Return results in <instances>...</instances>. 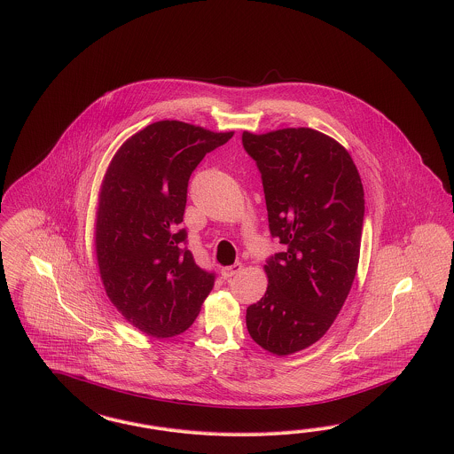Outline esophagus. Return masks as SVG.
Returning <instances> with one entry per match:
<instances>
[{
	"label": "esophagus",
	"instance_id": "1",
	"mask_svg": "<svg viewBox=\"0 0 454 454\" xmlns=\"http://www.w3.org/2000/svg\"><path fill=\"white\" fill-rule=\"evenodd\" d=\"M242 270V263L235 262L232 265H227V267H222V278H234L235 274H239Z\"/></svg>",
	"mask_w": 454,
	"mask_h": 454
}]
</instances>
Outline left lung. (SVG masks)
Segmentation results:
<instances>
[{"mask_svg":"<svg viewBox=\"0 0 454 454\" xmlns=\"http://www.w3.org/2000/svg\"><path fill=\"white\" fill-rule=\"evenodd\" d=\"M262 178L269 231L282 252L267 259V291L247 308V331L287 356L333 325L356 278L364 191L351 155L312 129L242 133Z\"/></svg>","mask_w":454,"mask_h":454,"instance_id":"8db88e82","label":"left lung"}]
</instances>
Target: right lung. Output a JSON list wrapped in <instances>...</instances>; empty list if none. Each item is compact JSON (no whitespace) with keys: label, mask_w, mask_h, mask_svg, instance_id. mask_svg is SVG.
<instances>
[{"label":"right lung","mask_w":454,"mask_h":454,"mask_svg":"<svg viewBox=\"0 0 454 454\" xmlns=\"http://www.w3.org/2000/svg\"><path fill=\"white\" fill-rule=\"evenodd\" d=\"M176 120L135 133L103 178L97 210V261L103 286L127 321L148 336L189 329L215 274L187 249L184 220L192 172L232 138Z\"/></svg>","instance_id":"add662e5"}]
</instances>
